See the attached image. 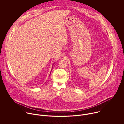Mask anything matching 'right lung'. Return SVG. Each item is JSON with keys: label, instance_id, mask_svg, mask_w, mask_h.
Segmentation results:
<instances>
[{"label": "right lung", "instance_id": "right-lung-1", "mask_svg": "<svg viewBox=\"0 0 124 124\" xmlns=\"http://www.w3.org/2000/svg\"><path fill=\"white\" fill-rule=\"evenodd\" d=\"M52 66H53V65H52Z\"/></svg>", "mask_w": 124, "mask_h": 124}]
</instances>
